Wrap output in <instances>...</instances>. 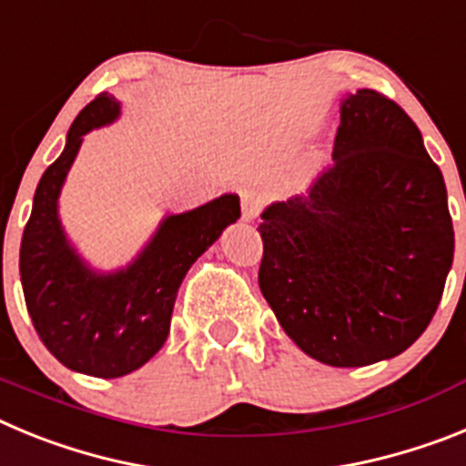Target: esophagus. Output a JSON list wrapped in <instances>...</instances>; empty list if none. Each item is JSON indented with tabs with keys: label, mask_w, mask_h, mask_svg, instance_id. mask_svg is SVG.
<instances>
[{
	"label": "esophagus",
	"mask_w": 466,
	"mask_h": 466,
	"mask_svg": "<svg viewBox=\"0 0 466 466\" xmlns=\"http://www.w3.org/2000/svg\"><path fill=\"white\" fill-rule=\"evenodd\" d=\"M263 208V196L257 191V188H242L240 191V209H242V219L254 221L258 217Z\"/></svg>",
	"instance_id": "obj_1"
}]
</instances>
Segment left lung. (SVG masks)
I'll return each instance as SVG.
<instances>
[{
    "label": "left lung",
    "mask_w": 466,
    "mask_h": 466,
    "mask_svg": "<svg viewBox=\"0 0 466 466\" xmlns=\"http://www.w3.org/2000/svg\"><path fill=\"white\" fill-rule=\"evenodd\" d=\"M258 287L284 333L327 366L392 360L441 300L455 233L443 175L397 102L340 100L333 166L261 212Z\"/></svg>",
    "instance_id": "obj_1"
}]
</instances>
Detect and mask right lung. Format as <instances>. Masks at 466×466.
<instances>
[{"instance_id": "add662e5", "label": "right lung", "mask_w": 466, "mask_h": 466, "mask_svg": "<svg viewBox=\"0 0 466 466\" xmlns=\"http://www.w3.org/2000/svg\"><path fill=\"white\" fill-rule=\"evenodd\" d=\"M118 116L121 102L106 93L79 111L63 154L41 175L20 242V282L41 343L60 364L95 378L127 376L163 348L188 268L240 219V198L224 193L163 217L126 268L95 270L69 242L57 200L86 135Z\"/></svg>"}]
</instances>
